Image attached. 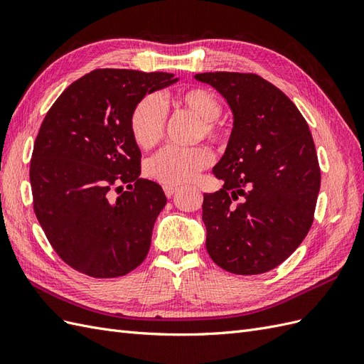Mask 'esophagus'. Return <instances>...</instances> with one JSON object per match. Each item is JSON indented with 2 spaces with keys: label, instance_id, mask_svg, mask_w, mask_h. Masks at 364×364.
Returning <instances> with one entry per match:
<instances>
[{
  "label": "esophagus",
  "instance_id": "34e87169",
  "mask_svg": "<svg viewBox=\"0 0 364 364\" xmlns=\"http://www.w3.org/2000/svg\"><path fill=\"white\" fill-rule=\"evenodd\" d=\"M178 191H179L178 186H173V185H165L164 186V193H165V196H167V197H171L173 194H176Z\"/></svg>",
  "mask_w": 364,
  "mask_h": 364
}]
</instances>
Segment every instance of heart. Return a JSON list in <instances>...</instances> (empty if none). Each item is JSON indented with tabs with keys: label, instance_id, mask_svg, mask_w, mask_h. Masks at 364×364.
<instances>
[{
	"label": "heart",
	"instance_id": "heart-1",
	"mask_svg": "<svg viewBox=\"0 0 364 364\" xmlns=\"http://www.w3.org/2000/svg\"><path fill=\"white\" fill-rule=\"evenodd\" d=\"M165 100L199 118V126L196 129L197 139L205 138L209 142L225 139L226 127L217 118L220 103L211 91L199 86L183 87L168 94ZM130 130L142 150H151L159 144L164 134V114L155 98L146 97L135 106L130 117ZM211 153L205 147L165 149L150 162L149 174L162 185L178 186L191 182L197 173L211 164Z\"/></svg>",
	"mask_w": 364,
	"mask_h": 364
}]
</instances>
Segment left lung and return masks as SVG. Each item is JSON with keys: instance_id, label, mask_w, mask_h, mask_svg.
<instances>
[{"instance_id": "1", "label": "left lung", "mask_w": 364, "mask_h": 364, "mask_svg": "<svg viewBox=\"0 0 364 364\" xmlns=\"http://www.w3.org/2000/svg\"><path fill=\"white\" fill-rule=\"evenodd\" d=\"M232 111L225 155L213 168L223 188L203 194L206 250L235 274L266 273L306 237L321 190L311 132L277 86L249 73H202Z\"/></svg>"}]
</instances>
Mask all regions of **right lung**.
<instances>
[{
	"mask_svg": "<svg viewBox=\"0 0 364 364\" xmlns=\"http://www.w3.org/2000/svg\"><path fill=\"white\" fill-rule=\"evenodd\" d=\"M179 79L170 73L94 70L65 90L43 118L33 147V209L58 255L92 278L127 274L146 259L167 203L141 179L130 130L135 106ZM127 184L129 192L112 191Z\"/></svg>",
	"mask_w": 364,
	"mask_h": 364,
	"instance_id": "1",
	"label": "right lung"
}]
</instances>
